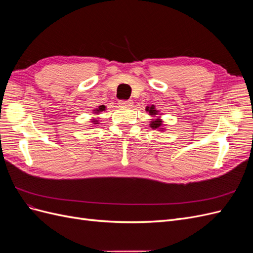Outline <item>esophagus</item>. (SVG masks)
Instances as JSON below:
<instances>
[{
  "label": "esophagus",
  "mask_w": 253,
  "mask_h": 253,
  "mask_svg": "<svg viewBox=\"0 0 253 253\" xmlns=\"http://www.w3.org/2000/svg\"><path fill=\"white\" fill-rule=\"evenodd\" d=\"M119 104L122 106H131L133 104V100L128 99V100H119Z\"/></svg>",
  "instance_id": "34e87169"
}]
</instances>
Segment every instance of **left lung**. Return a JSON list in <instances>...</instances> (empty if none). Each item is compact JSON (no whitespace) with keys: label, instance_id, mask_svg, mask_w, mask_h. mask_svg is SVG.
I'll use <instances>...</instances> for the list:
<instances>
[{"label":"left lung","instance_id":"8db88e82","mask_svg":"<svg viewBox=\"0 0 253 253\" xmlns=\"http://www.w3.org/2000/svg\"><path fill=\"white\" fill-rule=\"evenodd\" d=\"M147 111H149V113H150V115H156L157 113H156V110H154V108H153V106H151V108H147ZM151 127H153V128H158L160 126H162V120H159V119H155V120H153L152 122H151Z\"/></svg>","mask_w":253,"mask_h":253}]
</instances>
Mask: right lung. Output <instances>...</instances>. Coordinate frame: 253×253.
<instances>
[{
	"label": "right lung",
	"mask_w": 253,
	"mask_h": 253,
	"mask_svg": "<svg viewBox=\"0 0 253 253\" xmlns=\"http://www.w3.org/2000/svg\"><path fill=\"white\" fill-rule=\"evenodd\" d=\"M103 110H105V106H103V105H101V106H100V108H99V109H98V110H97V111H103ZM93 122H94V124H96V125H98V124H97V122H98V121H93Z\"/></svg>",
	"instance_id": "obj_1"
}]
</instances>
